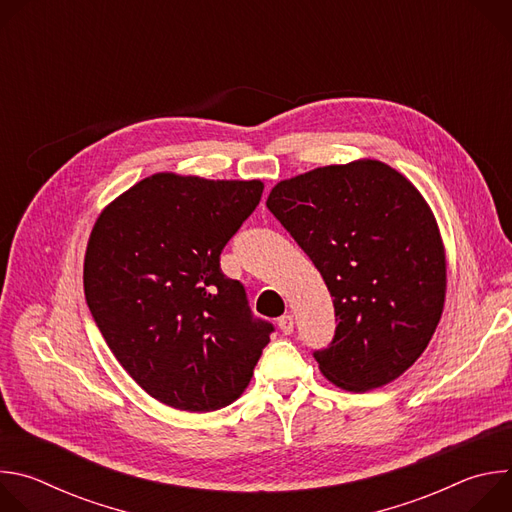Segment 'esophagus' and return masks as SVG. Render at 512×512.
I'll return each instance as SVG.
<instances>
[{
	"label": "esophagus",
	"instance_id": "34e87169",
	"mask_svg": "<svg viewBox=\"0 0 512 512\" xmlns=\"http://www.w3.org/2000/svg\"><path fill=\"white\" fill-rule=\"evenodd\" d=\"M277 326L281 328L283 334H291V332H294V316H291V314H283V316L277 320Z\"/></svg>",
	"mask_w": 512,
	"mask_h": 512
}]
</instances>
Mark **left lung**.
Listing matches in <instances>:
<instances>
[{"mask_svg":"<svg viewBox=\"0 0 512 512\" xmlns=\"http://www.w3.org/2000/svg\"><path fill=\"white\" fill-rule=\"evenodd\" d=\"M267 208L334 298L336 332L314 352L350 393L401 377L427 348L446 302V249L421 192L379 160H354L277 182Z\"/></svg>","mask_w":512,"mask_h":512,"instance_id":"8db88e82","label":"left lung"}]
</instances>
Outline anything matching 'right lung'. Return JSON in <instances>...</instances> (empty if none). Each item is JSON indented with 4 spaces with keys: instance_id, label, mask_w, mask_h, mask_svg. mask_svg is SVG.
<instances>
[{
    "instance_id": "obj_1",
    "label": "right lung",
    "mask_w": 512,
    "mask_h": 512,
    "mask_svg": "<svg viewBox=\"0 0 512 512\" xmlns=\"http://www.w3.org/2000/svg\"><path fill=\"white\" fill-rule=\"evenodd\" d=\"M261 180L160 172L97 216L85 298L121 367L164 405L206 413L247 389L273 326L253 320L221 251L255 210Z\"/></svg>"
}]
</instances>
